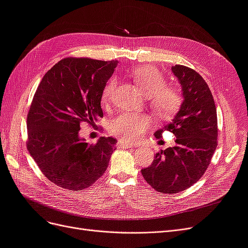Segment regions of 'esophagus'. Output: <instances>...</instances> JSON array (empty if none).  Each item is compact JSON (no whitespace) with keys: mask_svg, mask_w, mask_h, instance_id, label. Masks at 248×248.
Listing matches in <instances>:
<instances>
[{"mask_svg":"<svg viewBox=\"0 0 248 248\" xmlns=\"http://www.w3.org/2000/svg\"><path fill=\"white\" fill-rule=\"evenodd\" d=\"M118 145L122 146L124 148H136L137 145L136 144H132V142H128V141H125L123 140H118Z\"/></svg>","mask_w":248,"mask_h":248,"instance_id":"1","label":"esophagus"}]
</instances>
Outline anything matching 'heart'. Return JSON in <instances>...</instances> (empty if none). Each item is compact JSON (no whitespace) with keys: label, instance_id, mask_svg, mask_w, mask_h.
<instances>
[{"label":"heart","instance_id":"obj_1","mask_svg":"<svg viewBox=\"0 0 248 248\" xmlns=\"http://www.w3.org/2000/svg\"><path fill=\"white\" fill-rule=\"evenodd\" d=\"M130 77L140 91L148 97L150 108L156 118L170 120L182 108L183 96L178 89L169 87L167 78L150 65L133 67ZM118 84L116 77H111L103 87L101 103L108 108L114 98V92ZM151 126V119L146 115L121 114L109 125V131L126 141H138Z\"/></svg>","mask_w":248,"mask_h":248}]
</instances>
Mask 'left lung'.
<instances>
[{
    "label": "left lung",
    "instance_id": "obj_1",
    "mask_svg": "<svg viewBox=\"0 0 248 248\" xmlns=\"http://www.w3.org/2000/svg\"><path fill=\"white\" fill-rule=\"evenodd\" d=\"M171 71L182 86V108L164 129L175 134L176 146L160 150L150 167L142 169L147 183L162 193H177L193 185L204 175L217 147V114L205 79L189 67L175 65Z\"/></svg>",
    "mask_w": 248,
    "mask_h": 248
}]
</instances>
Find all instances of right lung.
<instances>
[{
    "label": "right lung",
    "mask_w": 248,
    "mask_h": 248,
    "mask_svg": "<svg viewBox=\"0 0 248 248\" xmlns=\"http://www.w3.org/2000/svg\"><path fill=\"white\" fill-rule=\"evenodd\" d=\"M117 60L65 58L44 74L27 116V148L49 181L65 189L82 190L108 169L117 140L100 138L89 145L79 138L81 123L93 128L103 117L104 85Z\"/></svg>",
    "instance_id": "right-lung-1"
}]
</instances>
